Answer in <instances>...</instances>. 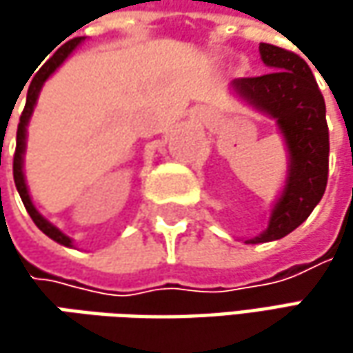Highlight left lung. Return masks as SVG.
<instances>
[{
    "instance_id": "8db88e82",
    "label": "left lung",
    "mask_w": 353,
    "mask_h": 353,
    "mask_svg": "<svg viewBox=\"0 0 353 353\" xmlns=\"http://www.w3.org/2000/svg\"><path fill=\"white\" fill-rule=\"evenodd\" d=\"M259 52L273 70L236 78L232 86L251 105L277 119L291 153V170L267 230L250 243L281 239L305 222L326 190L330 157L326 103L305 59L269 43H261Z\"/></svg>"
}]
</instances>
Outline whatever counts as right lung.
Listing matches in <instances>:
<instances>
[{"label": "right lung", "mask_w": 353, "mask_h": 353, "mask_svg": "<svg viewBox=\"0 0 353 353\" xmlns=\"http://www.w3.org/2000/svg\"><path fill=\"white\" fill-rule=\"evenodd\" d=\"M82 43V37H76L72 39L70 43H66L64 47H61L54 54H52V59H48V62H45V66L34 74L33 82H31V86L27 90V102H25V108H23V114L19 117V125H17V145H15V155H13V179H15V186H17V192H19L21 200H23V204H25V208L29 212V216H31V220L34 222V225L43 232V234H47L50 239H54V241H59L62 245H66V248H72V239L68 236H64L59 228H54L52 224H48L47 220L39 214V212L34 210L33 202H31V198H29V192H27V184H25V176H23V151H25V131H27V123H29V117L33 114V108L34 102H37V96H39V90L43 88V82L47 80L48 76L52 74L59 66H61L62 62L66 61V57L74 50L78 45Z\"/></svg>", "instance_id": "obj_1"}]
</instances>
